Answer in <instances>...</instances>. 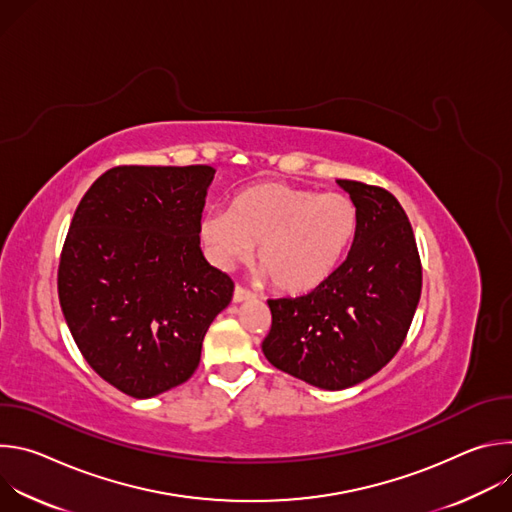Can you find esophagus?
Wrapping results in <instances>:
<instances>
[{"label": "esophagus", "mask_w": 512, "mask_h": 512, "mask_svg": "<svg viewBox=\"0 0 512 512\" xmlns=\"http://www.w3.org/2000/svg\"><path fill=\"white\" fill-rule=\"evenodd\" d=\"M255 296L251 294L249 289H245V287H241V285H237L235 287V291H233V302L235 304H241V302H247V300H253Z\"/></svg>", "instance_id": "esophagus-1"}]
</instances>
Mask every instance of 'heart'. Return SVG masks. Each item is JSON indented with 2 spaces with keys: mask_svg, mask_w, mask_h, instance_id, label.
<instances>
[{
  "mask_svg": "<svg viewBox=\"0 0 512 512\" xmlns=\"http://www.w3.org/2000/svg\"><path fill=\"white\" fill-rule=\"evenodd\" d=\"M354 231L356 208L348 196L281 182L243 190L233 210H210L198 227L208 259L221 269L251 259L259 244L261 275L289 296L322 285L340 265Z\"/></svg>",
  "mask_w": 512,
  "mask_h": 512,
  "instance_id": "1",
  "label": "heart"
}]
</instances>
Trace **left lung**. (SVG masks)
<instances>
[{
	"label": "left lung",
	"instance_id": "1",
	"mask_svg": "<svg viewBox=\"0 0 512 512\" xmlns=\"http://www.w3.org/2000/svg\"><path fill=\"white\" fill-rule=\"evenodd\" d=\"M356 208L346 259L314 291L267 300L261 348L275 369L326 391L379 373L401 348L421 296V261L409 218L385 188L336 180Z\"/></svg>",
	"mask_w": 512,
	"mask_h": 512
}]
</instances>
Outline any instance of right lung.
<instances>
[{"label": "right lung", "mask_w": 512, "mask_h": 512, "mask_svg": "<svg viewBox=\"0 0 512 512\" xmlns=\"http://www.w3.org/2000/svg\"><path fill=\"white\" fill-rule=\"evenodd\" d=\"M210 166H117L77 206L58 265L68 330L91 369L150 399L186 383L202 340L233 298L198 227Z\"/></svg>", "instance_id": "1"}]
</instances>
